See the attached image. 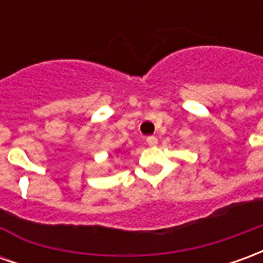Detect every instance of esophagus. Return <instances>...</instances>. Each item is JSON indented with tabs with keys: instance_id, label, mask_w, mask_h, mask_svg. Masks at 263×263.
<instances>
[{
	"instance_id": "esophagus-1",
	"label": "esophagus",
	"mask_w": 263,
	"mask_h": 263,
	"mask_svg": "<svg viewBox=\"0 0 263 263\" xmlns=\"http://www.w3.org/2000/svg\"><path fill=\"white\" fill-rule=\"evenodd\" d=\"M146 142H148L149 146H156V145H158V138L148 137L146 138Z\"/></svg>"
}]
</instances>
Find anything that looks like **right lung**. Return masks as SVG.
<instances>
[{
  "mask_svg": "<svg viewBox=\"0 0 263 263\" xmlns=\"http://www.w3.org/2000/svg\"><path fill=\"white\" fill-rule=\"evenodd\" d=\"M118 152H120V151H118Z\"/></svg>",
  "mask_w": 263,
  "mask_h": 263,
  "instance_id": "obj_1",
  "label": "right lung"
}]
</instances>
